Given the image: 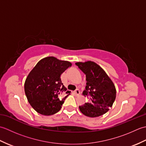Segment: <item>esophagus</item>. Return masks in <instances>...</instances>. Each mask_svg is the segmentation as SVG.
Returning <instances> with one entry per match:
<instances>
[{
	"label": "esophagus",
	"instance_id": "esophagus-1",
	"mask_svg": "<svg viewBox=\"0 0 146 146\" xmlns=\"http://www.w3.org/2000/svg\"><path fill=\"white\" fill-rule=\"evenodd\" d=\"M74 93H75V94L76 95H79L80 94V90L79 89H76V90L74 92Z\"/></svg>",
	"mask_w": 146,
	"mask_h": 146
}]
</instances>
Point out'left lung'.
<instances>
[{
	"label": "left lung",
	"instance_id": "left-lung-1",
	"mask_svg": "<svg viewBox=\"0 0 146 146\" xmlns=\"http://www.w3.org/2000/svg\"><path fill=\"white\" fill-rule=\"evenodd\" d=\"M76 65L86 75V86L83 95L88 102L79 106L80 110L89 117H97L107 113L116 97V88L103 68L94 61L77 62Z\"/></svg>",
	"mask_w": 146,
	"mask_h": 146
}]
</instances>
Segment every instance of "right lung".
Returning a JSON list of instances; mask_svg holds the SVG:
<instances>
[{"mask_svg": "<svg viewBox=\"0 0 146 146\" xmlns=\"http://www.w3.org/2000/svg\"><path fill=\"white\" fill-rule=\"evenodd\" d=\"M70 61L48 56L40 60L27 75L24 91L29 103L37 112L51 115L60 110L64 100L70 94L63 85L61 75L68 67Z\"/></svg>", "mask_w": 146, "mask_h": 146, "instance_id": "obj_1", "label": "right lung"}]
</instances>
